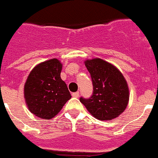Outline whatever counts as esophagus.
<instances>
[{
	"label": "esophagus",
	"mask_w": 158,
	"mask_h": 158,
	"mask_svg": "<svg viewBox=\"0 0 158 158\" xmlns=\"http://www.w3.org/2000/svg\"><path fill=\"white\" fill-rule=\"evenodd\" d=\"M72 96L73 97H79V91H76V92H74V93H72Z\"/></svg>",
	"instance_id": "esophagus-1"
}]
</instances>
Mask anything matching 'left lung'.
Here are the masks:
<instances>
[{"instance_id":"left-lung-1","label":"left lung","mask_w":158,"mask_h":158,"mask_svg":"<svg viewBox=\"0 0 158 158\" xmlns=\"http://www.w3.org/2000/svg\"><path fill=\"white\" fill-rule=\"evenodd\" d=\"M93 84V94L80 102L99 120H111L124 112L128 104L129 90L124 75L115 66L100 59L84 62Z\"/></svg>"}]
</instances>
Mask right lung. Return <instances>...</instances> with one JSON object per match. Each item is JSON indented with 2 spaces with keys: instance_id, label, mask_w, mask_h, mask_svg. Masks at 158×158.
<instances>
[{
  "instance_id": "obj_1",
  "label": "right lung",
  "mask_w": 158,
  "mask_h": 158,
  "mask_svg": "<svg viewBox=\"0 0 158 158\" xmlns=\"http://www.w3.org/2000/svg\"><path fill=\"white\" fill-rule=\"evenodd\" d=\"M63 64L52 59L38 64L28 76L24 87L26 105L38 117H54L71 98L67 86L60 77Z\"/></svg>"
}]
</instances>
